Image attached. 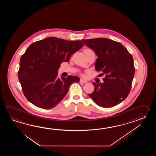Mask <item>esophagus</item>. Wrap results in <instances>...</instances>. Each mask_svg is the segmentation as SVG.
<instances>
[{
	"mask_svg": "<svg viewBox=\"0 0 156 156\" xmlns=\"http://www.w3.org/2000/svg\"><path fill=\"white\" fill-rule=\"evenodd\" d=\"M80 83H87V82L86 81H85V80H83V79H80Z\"/></svg>",
	"mask_w": 156,
	"mask_h": 156,
	"instance_id": "obj_1",
	"label": "esophagus"
}]
</instances>
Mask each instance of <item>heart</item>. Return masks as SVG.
<instances>
[{"instance_id": "heart-1", "label": "heart", "mask_w": 156, "mask_h": 156, "mask_svg": "<svg viewBox=\"0 0 156 156\" xmlns=\"http://www.w3.org/2000/svg\"><path fill=\"white\" fill-rule=\"evenodd\" d=\"M93 52V51L90 50V49H87V50H85V53H89V52Z\"/></svg>"}]
</instances>
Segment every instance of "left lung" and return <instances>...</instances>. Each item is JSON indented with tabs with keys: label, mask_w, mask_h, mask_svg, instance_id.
<instances>
[{
	"label": "left lung",
	"mask_w": 156,
	"mask_h": 156,
	"mask_svg": "<svg viewBox=\"0 0 156 156\" xmlns=\"http://www.w3.org/2000/svg\"><path fill=\"white\" fill-rule=\"evenodd\" d=\"M98 58L95 70L105 75L104 83H93L94 90L89 94L99 106L109 108L126 99L131 89L135 68L131 54L122 44L105 38L82 40Z\"/></svg>",
	"instance_id": "left-lung-1"
}]
</instances>
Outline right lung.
Wrapping results in <instances>:
<instances>
[{"mask_svg":"<svg viewBox=\"0 0 156 156\" xmlns=\"http://www.w3.org/2000/svg\"><path fill=\"white\" fill-rule=\"evenodd\" d=\"M83 46L81 41H67L47 37L31 44L22 56L18 73L23 93L35 106L51 109L66 96L76 76L58 77L61 63L68 62Z\"/></svg>","mask_w":156,"mask_h":156,"instance_id":"1","label":"right lung"}]
</instances>
